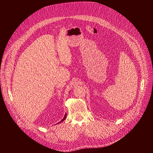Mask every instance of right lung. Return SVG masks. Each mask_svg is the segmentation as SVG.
<instances>
[{
	"label": "right lung",
	"instance_id": "add662e5",
	"mask_svg": "<svg viewBox=\"0 0 153 153\" xmlns=\"http://www.w3.org/2000/svg\"><path fill=\"white\" fill-rule=\"evenodd\" d=\"M66 117H67V114H65V116H64V117H63V119H62V120H61V121H60V122H59V123H60V122H63V120H65V119H66Z\"/></svg>",
	"mask_w": 153,
	"mask_h": 153
}]
</instances>
